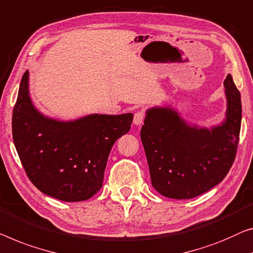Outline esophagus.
Listing matches in <instances>:
<instances>
[{"label":"esophagus","instance_id":"34e87169","mask_svg":"<svg viewBox=\"0 0 253 253\" xmlns=\"http://www.w3.org/2000/svg\"><path fill=\"white\" fill-rule=\"evenodd\" d=\"M143 120H144V114H143L142 111H138L134 115V120H133L134 125H136V126L142 125Z\"/></svg>","mask_w":253,"mask_h":253}]
</instances>
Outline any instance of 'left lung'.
Returning a JSON list of instances; mask_svg holds the SVG:
<instances>
[{
	"mask_svg": "<svg viewBox=\"0 0 253 253\" xmlns=\"http://www.w3.org/2000/svg\"><path fill=\"white\" fill-rule=\"evenodd\" d=\"M224 86L225 118L209 128L187 122L171 105L145 111L141 139L151 183L164 197H198L218 185L231 169L239 144L242 104L232 75H227Z\"/></svg>",
	"mask_w": 253,
	"mask_h": 253,
	"instance_id": "1",
	"label": "left lung"
}]
</instances>
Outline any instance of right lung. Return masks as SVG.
I'll return each instance as SVG.
<instances>
[{"mask_svg":"<svg viewBox=\"0 0 253 253\" xmlns=\"http://www.w3.org/2000/svg\"><path fill=\"white\" fill-rule=\"evenodd\" d=\"M131 122L133 114H90L71 120L45 116L33 103L26 70L13 108L12 135L30 182L52 198L78 202L102 187L109 153Z\"/></svg>","mask_w":253,"mask_h":253,"instance_id":"1","label":"right lung"}]
</instances>
